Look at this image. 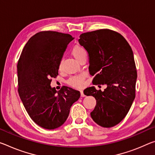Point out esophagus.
I'll return each instance as SVG.
<instances>
[{"mask_svg":"<svg viewBox=\"0 0 155 155\" xmlns=\"http://www.w3.org/2000/svg\"><path fill=\"white\" fill-rule=\"evenodd\" d=\"M80 92H81V97H85V94H84V93H83V90H81Z\"/></svg>","mask_w":155,"mask_h":155,"instance_id":"esophagus-1","label":"esophagus"}]
</instances>
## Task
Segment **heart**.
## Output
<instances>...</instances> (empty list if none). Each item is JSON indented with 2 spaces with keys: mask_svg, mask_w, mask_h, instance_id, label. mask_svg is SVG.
I'll return each mask as SVG.
<instances>
[{
  "mask_svg": "<svg viewBox=\"0 0 155 155\" xmlns=\"http://www.w3.org/2000/svg\"><path fill=\"white\" fill-rule=\"evenodd\" d=\"M72 56L76 58V60L78 61L83 56L86 55V51L84 48L81 46L76 45L72 48V51H71ZM59 70L61 69V63H60L59 66H58ZM84 77L85 76L83 74L74 76V77H70L68 81V84L73 86L74 87H81L83 85V82H84Z\"/></svg>",
  "mask_w": 155,
  "mask_h": 155,
  "instance_id": "heart-1",
  "label": "heart"
}]
</instances>
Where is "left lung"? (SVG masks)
I'll return each instance as SVG.
<instances>
[{
	"label": "left lung",
	"instance_id": "obj_1",
	"mask_svg": "<svg viewBox=\"0 0 155 155\" xmlns=\"http://www.w3.org/2000/svg\"><path fill=\"white\" fill-rule=\"evenodd\" d=\"M79 38L89 56L93 84L107 86L104 91L94 86L83 91L97 101L90 116L100 126L113 127L126 116L135 98L137 73L133 51L124 36L110 29L83 33Z\"/></svg>",
	"mask_w": 155,
	"mask_h": 155
}]
</instances>
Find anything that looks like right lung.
Returning a JSON list of instances; mask_svg holds the SVG:
<instances>
[{
    "instance_id": "right-lung-1",
    "label": "right lung",
    "mask_w": 155,
    "mask_h": 155,
    "mask_svg": "<svg viewBox=\"0 0 155 155\" xmlns=\"http://www.w3.org/2000/svg\"><path fill=\"white\" fill-rule=\"evenodd\" d=\"M73 39L68 34L41 31L29 39L19 58V97L29 116L43 128L54 130L62 126L71 106L81 96L79 91L70 87L58 92L50 85L51 78L58 74L63 54Z\"/></svg>"
}]
</instances>
